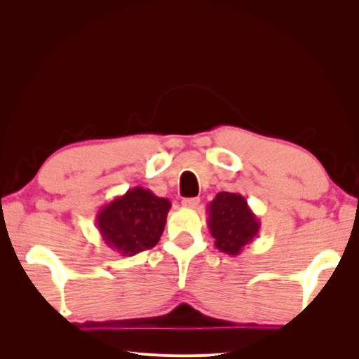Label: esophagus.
<instances>
[{
	"label": "esophagus",
	"instance_id": "esophagus-1",
	"mask_svg": "<svg viewBox=\"0 0 359 359\" xmlns=\"http://www.w3.org/2000/svg\"><path fill=\"white\" fill-rule=\"evenodd\" d=\"M182 206H186V208H198V205L201 203L199 198H187V199H182Z\"/></svg>",
	"mask_w": 359,
	"mask_h": 359
}]
</instances>
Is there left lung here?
<instances>
[{"instance_id":"obj_1","label":"left lung","mask_w":359,"mask_h":359,"mask_svg":"<svg viewBox=\"0 0 359 359\" xmlns=\"http://www.w3.org/2000/svg\"><path fill=\"white\" fill-rule=\"evenodd\" d=\"M206 212V223L214 238V245L226 255H240L260 231L257 215L240 193H217Z\"/></svg>"}]
</instances>
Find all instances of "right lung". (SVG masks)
Masks as SVG:
<instances>
[{
  "label": "right lung",
  "instance_id": "obj_1",
  "mask_svg": "<svg viewBox=\"0 0 359 359\" xmlns=\"http://www.w3.org/2000/svg\"><path fill=\"white\" fill-rule=\"evenodd\" d=\"M170 206L169 199L148 189H128L102 206L95 226L107 247L121 256H135L160 241Z\"/></svg>",
  "mask_w": 359,
  "mask_h": 359
}]
</instances>
